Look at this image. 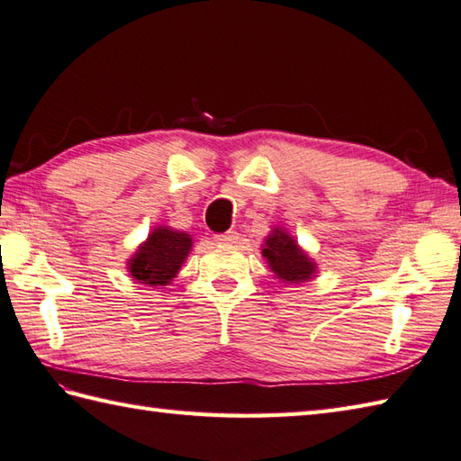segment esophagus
Segmentation results:
<instances>
[{"label": "esophagus", "instance_id": "obj_1", "mask_svg": "<svg viewBox=\"0 0 461 461\" xmlns=\"http://www.w3.org/2000/svg\"><path fill=\"white\" fill-rule=\"evenodd\" d=\"M215 241L218 243H238L240 241V233L238 231H225L215 236Z\"/></svg>", "mask_w": 461, "mask_h": 461}]
</instances>
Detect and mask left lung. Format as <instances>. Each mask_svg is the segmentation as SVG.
I'll use <instances>...</instances> for the list:
<instances>
[{"instance_id": "left-lung-1", "label": "left lung", "mask_w": 461, "mask_h": 461, "mask_svg": "<svg viewBox=\"0 0 461 461\" xmlns=\"http://www.w3.org/2000/svg\"><path fill=\"white\" fill-rule=\"evenodd\" d=\"M263 258H267L269 267L283 281L301 283L315 273V263L305 256V251H301L295 240L279 228L267 238Z\"/></svg>"}]
</instances>
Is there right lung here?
Instances as JSON below:
<instances>
[{"label":"right lung","mask_w":461,"mask_h":461,"mask_svg":"<svg viewBox=\"0 0 461 461\" xmlns=\"http://www.w3.org/2000/svg\"><path fill=\"white\" fill-rule=\"evenodd\" d=\"M192 248V238L184 231L158 228L150 233L129 261L131 276L144 285H166L182 267Z\"/></svg>","instance_id":"1"}]
</instances>
